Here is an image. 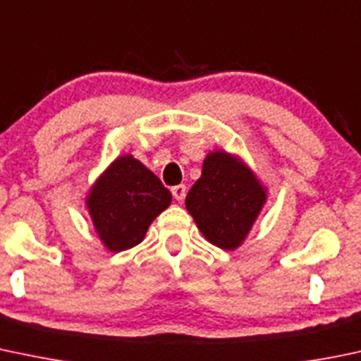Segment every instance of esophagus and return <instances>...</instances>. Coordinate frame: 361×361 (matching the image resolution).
<instances>
[{"label": "esophagus", "mask_w": 361, "mask_h": 361, "mask_svg": "<svg viewBox=\"0 0 361 361\" xmlns=\"http://www.w3.org/2000/svg\"><path fill=\"white\" fill-rule=\"evenodd\" d=\"M171 193L176 200H183L185 195H187V187L185 185H176V187L171 188Z\"/></svg>", "instance_id": "esophagus-1"}]
</instances>
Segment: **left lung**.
Wrapping results in <instances>:
<instances>
[{"label": "left lung", "instance_id": "8db88e82", "mask_svg": "<svg viewBox=\"0 0 361 361\" xmlns=\"http://www.w3.org/2000/svg\"><path fill=\"white\" fill-rule=\"evenodd\" d=\"M264 200L267 193L252 171L226 152H212L185 204L211 244L233 250L249 233Z\"/></svg>", "mask_w": 361, "mask_h": 361}]
</instances>
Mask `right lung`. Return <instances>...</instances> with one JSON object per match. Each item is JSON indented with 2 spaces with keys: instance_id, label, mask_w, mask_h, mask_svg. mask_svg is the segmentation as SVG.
Here are the masks:
<instances>
[{
  "instance_id": "right-lung-1",
  "label": "right lung",
  "mask_w": 361,
  "mask_h": 361,
  "mask_svg": "<svg viewBox=\"0 0 361 361\" xmlns=\"http://www.w3.org/2000/svg\"><path fill=\"white\" fill-rule=\"evenodd\" d=\"M169 204L171 192L131 155L116 159L88 197L94 228L114 252L140 244L155 216Z\"/></svg>"
}]
</instances>
